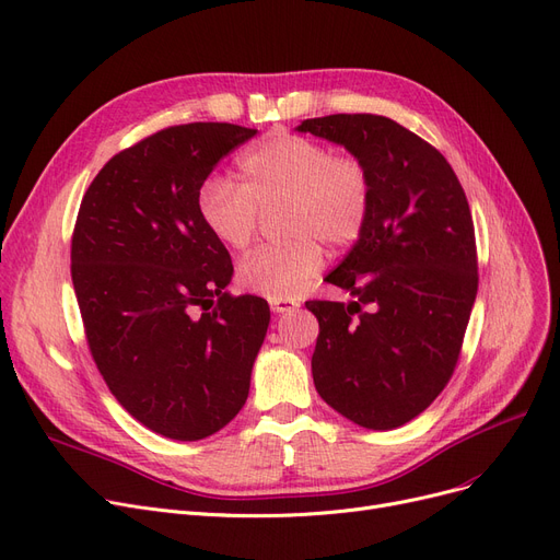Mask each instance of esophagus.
Listing matches in <instances>:
<instances>
[{"instance_id":"1","label":"esophagus","mask_w":560,"mask_h":560,"mask_svg":"<svg viewBox=\"0 0 560 560\" xmlns=\"http://www.w3.org/2000/svg\"><path fill=\"white\" fill-rule=\"evenodd\" d=\"M270 306H272L275 313H290V311L298 308V302H293V300H270Z\"/></svg>"}]
</instances>
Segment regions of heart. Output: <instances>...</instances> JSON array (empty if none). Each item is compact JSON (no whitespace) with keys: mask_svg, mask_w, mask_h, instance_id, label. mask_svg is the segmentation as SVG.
Listing matches in <instances>:
<instances>
[{"mask_svg":"<svg viewBox=\"0 0 560 560\" xmlns=\"http://www.w3.org/2000/svg\"><path fill=\"white\" fill-rule=\"evenodd\" d=\"M240 183L212 174L197 189V214L226 249H245L260 210L281 206L285 235L242 258L240 285L249 293L290 300L323 267V245L348 249L373 212V176L357 155H334L327 143L277 132L237 162Z\"/></svg>","mask_w":560,"mask_h":560,"instance_id":"heart-1","label":"heart"}]
</instances>
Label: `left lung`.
Masks as SVG:
<instances>
[{"instance_id": "left-lung-1", "label": "left lung", "mask_w": 560, "mask_h": 560, "mask_svg": "<svg viewBox=\"0 0 560 560\" xmlns=\"http://www.w3.org/2000/svg\"><path fill=\"white\" fill-rule=\"evenodd\" d=\"M366 162L373 212L327 277L352 302L311 300L320 334L311 357L320 398L371 430L419 417L444 392L478 293L471 210L446 158L377 114L306 118L298 128Z\"/></svg>"}]
</instances>
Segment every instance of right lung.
<instances>
[{
    "label": "right lung",
    "mask_w": 560,
    "mask_h": 560,
    "mask_svg": "<svg viewBox=\"0 0 560 560\" xmlns=\"http://www.w3.org/2000/svg\"><path fill=\"white\" fill-rule=\"evenodd\" d=\"M256 130L164 128L116 153L89 185L70 275L91 357L114 398L149 430L197 442L249 396L270 306L233 298V262L201 224L197 189Z\"/></svg>",
    "instance_id": "obj_1"
}]
</instances>
